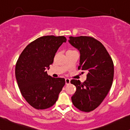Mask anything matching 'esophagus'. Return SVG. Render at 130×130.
<instances>
[{"mask_svg":"<svg viewBox=\"0 0 130 130\" xmlns=\"http://www.w3.org/2000/svg\"><path fill=\"white\" fill-rule=\"evenodd\" d=\"M70 80L69 78H66L65 79V82H66V85H69L70 84Z\"/></svg>","mask_w":130,"mask_h":130,"instance_id":"34e87169","label":"esophagus"}]
</instances>
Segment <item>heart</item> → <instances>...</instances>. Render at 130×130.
<instances>
[{
    "label": "heart",
    "mask_w": 130,
    "mask_h": 130,
    "mask_svg": "<svg viewBox=\"0 0 130 130\" xmlns=\"http://www.w3.org/2000/svg\"><path fill=\"white\" fill-rule=\"evenodd\" d=\"M69 51H71V50H69Z\"/></svg>",
    "instance_id": "obj_1"
}]
</instances>
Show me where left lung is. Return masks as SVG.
<instances>
[{
  "mask_svg": "<svg viewBox=\"0 0 130 130\" xmlns=\"http://www.w3.org/2000/svg\"><path fill=\"white\" fill-rule=\"evenodd\" d=\"M68 41L80 52L78 69L88 72L84 83L78 80H71L76 87L71 100L77 109L90 112L100 106L111 88L114 73L113 61L104 46L94 38L71 36Z\"/></svg>",
  "mask_w": 130,
  "mask_h": 130,
  "instance_id": "8db88e82",
  "label": "left lung"
}]
</instances>
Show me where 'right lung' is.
I'll list each match as a JSON object with an SVG mask.
<instances>
[{"label": "right lung", "instance_id": "obj_1", "mask_svg": "<svg viewBox=\"0 0 130 130\" xmlns=\"http://www.w3.org/2000/svg\"><path fill=\"white\" fill-rule=\"evenodd\" d=\"M66 42L64 36L39 37L26 46L17 61L15 77L18 87L34 108L45 109L53 106L65 85L64 78L50 76L46 69L53 62L59 46Z\"/></svg>", "mask_w": 130, "mask_h": 130}]
</instances>
